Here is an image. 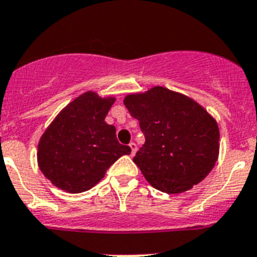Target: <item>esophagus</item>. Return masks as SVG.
I'll return each instance as SVG.
<instances>
[{"instance_id":"esophagus-1","label":"esophagus","mask_w":257,"mask_h":257,"mask_svg":"<svg viewBox=\"0 0 257 257\" xmlns=\"http://www.w3.org/2000/svg\"><path fill=\"white\" fill-rule=\"evenodd\" d=\"M129 147H131V150H132L131 155L133 156L136 154V151H137V145H136L135 142H131V144H129Z\"/></svg>"}]
</instances>
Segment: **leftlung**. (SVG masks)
I'll return each instance as SVG.
<instances>
[{
    "label": "left lung",
    "mask_w": 257,
    "mask_h": 257,
    "mask_svg": "<svg viewBox=\"0 0 257 257\" xmlns=\"http://www.w3.org/2000/svg\"><path fill=\"white\" fill-rule=\"evenodd\" d=\"M124 104L146 138L133 162L151 186L178 194L207 177L217 162L220 131L204 107L164 86L128 94Z\"/></svg>",
    "instance_id": "left-lung-1"
}]
</instances>
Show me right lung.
Returning a JSON list of instances; mask_svg holds the SVG:
<instances>
[{"mask_svg":"<svg viewBox=\"0 0 257 257\" xmlns=\"http://www.w3.org/2000/svg\"><path fill=\"white\" fill-rule=\"evenodd\" d=\"M115 97L85 91L55 116L41 136L37 151L40 171L67 193H82L97 185L131 147L120 145L116 129L104 121Z\"/></svg>","mask_w":257,"mask_h":257,"instance_id":"add662e5","label":"right lung"}]
</instances>
